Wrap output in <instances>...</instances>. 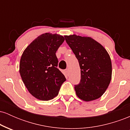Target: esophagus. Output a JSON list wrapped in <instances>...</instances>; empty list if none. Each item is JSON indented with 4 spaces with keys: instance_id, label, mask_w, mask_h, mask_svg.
<instances>
[{
    "instance_id": "1",
    "label": "esophagus",
    "mask_w": 130,
    "mask_h": 130,
    "mask_svg": "<svg viewBox=\"0 0 130 130\" xmlns=\"http://www.w3.org/2000/svg\"><path fill=\"white\" fill-rule=\"evenodd\" d=\"M64 74H65V75H66L67 76L68 75V69H66V70H64Z\"/></svg>"
}]
</instances>
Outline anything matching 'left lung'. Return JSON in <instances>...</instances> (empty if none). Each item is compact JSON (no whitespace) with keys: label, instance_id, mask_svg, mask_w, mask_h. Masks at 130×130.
<instances>
[{"label":"left lung","instance_id":"8db88e82","mask_svg":"<svg viewBox=\"0 0 130 130\" xmlns=\"http://www.w3.org/2000/svg\"><path fill=\"white\" fill-rule=\"evenodd\" d=\"M65 40L78 60L79 84L74 86L80 99L90 101L101 97L111 80V58L104 47L93 38L71 35Z\"/></svg>","mask_w":130,"mask_h":130}]
</instances>
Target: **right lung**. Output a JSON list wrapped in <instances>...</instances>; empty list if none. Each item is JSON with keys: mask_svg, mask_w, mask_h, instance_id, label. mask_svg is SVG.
Returning a JSON list of instances; mask_svg holds the SVG:
<instances>
[{"mask_svg": "<svg viewBox=\"0 0 130 130\" xmlns=\"http://www.w3.org/2000/svg\"><path fill=\"white\" fill-rule=\"evenodd\" d=\"M64 40V37L58 34H43L22 53L19 73L28 91L37 99H53L66 80L65 76L57 68L58 59L56 55Z\"/></svg>", "mask_w": 130, "mask_h": 130, "instance_id": "add662e5", "label": "right lung"}]
</instances>
